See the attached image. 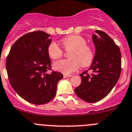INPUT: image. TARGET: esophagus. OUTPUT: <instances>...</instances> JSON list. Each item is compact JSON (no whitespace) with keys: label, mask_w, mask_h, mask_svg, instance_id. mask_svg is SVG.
Instances as JSON below:
<instances>
[{"label":"esophagus","mask_w":132,"mask_h":132,"mask_svg":"<svg viewBox=\"0 0 132 132\" xmlns=\"http://www.w3.org/2000/svg\"><path fill=\"white\" fill-rule=\"evenodd\" d=\"M72 77V75H64L63 77L64 78H67V77Z\"/></svg>","instance_id":"1"}]
</instances>
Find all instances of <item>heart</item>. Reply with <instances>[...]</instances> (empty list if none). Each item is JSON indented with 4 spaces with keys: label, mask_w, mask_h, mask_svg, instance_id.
I'll list each match as a JSON object with an SVG mask.
<instances>
[{
    "label": "heart",
    "mask_w": 132,
    "mask_h": 132,
    "mask_svg": "<svg viewBox=\"0 0 132 132\" xmlns=\"http://www.w3.org/2000/svg\"><path fill=\"white\" fill-rule=\"evenodd\" d=\"M61 44L66 50H71L69 54L70 59L55 61L53 65L55 70L69 75L78 69L80 65L86 67L92 63L94 57V52L90 46L86 45V40L82 36L72 35L61 40ZM48 55L56 60L61 57L62 50L56 42H51L47 48Z\"/></svg>",
    "instance_id": "1"
}]
</instances>
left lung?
Returning <instances> with one entry per match:
<instances>
[{
  "instance_id": "8db88e82",
  "label": "left lung",
  "mask_w": 132,
  "mask_h": 132,
  "mask_svg": "<svg viewBox=\"0 0 132 132\" xmlns=\"http://www.w3.org/2000/svg\"><path fill=\"white\" fill-rule=\"evenodd\" d=\"M92 35L95 54L88 70L80 74L81 84L75 89L78 97L88 103H95L105 97L113 90L121 73V53L112 38L101 31Z\"/></svg>"
}]
</instances>
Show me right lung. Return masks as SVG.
Masks as SVG:
<instances>
[{
    "label": "right lung",
    "mask_w": 132,
    "mask_h": 132,
    "mask_svg": "<svg viewBox=\"0 0 132 132\" xmlns=\"http://www.w3.org/2000/svg\"><path fill=\"white\" fill-rule=\"evenodd\" d=\"M50 35L42 31L27 33L12 45L6 63L10 83L19 96L35 105L51 101L56 94L61 72L53 71L47 52Z\"/></svg>",
    "instance_id": "obj_1"
}]
</instances>
